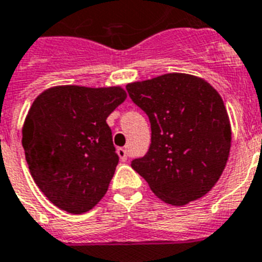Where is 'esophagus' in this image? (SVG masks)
<instances>
[{
  "label": "esophagus",
  "mask_w": 262,
  "mask_h": 262,
  "mask_svg": "<svg viewBox=\"0 0 262 262\" xmlns=\"http://www.w3.org/2000/svg\"><path fill=\"white\" fill-rule=\"evenodd\" d=\"M118 155H119V158H120V161H122V162L127 161V150H126V148H123V147L118 148Z\"/></svg>",
  "instance_id": "esophagus-1"
}]
</instances>
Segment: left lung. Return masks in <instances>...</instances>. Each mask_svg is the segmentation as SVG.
Returning a JSON list of instances; mask_svg holds the SVG:
<instances>
[{
    "mask_svg": "<svg viewBox=\"0 0 262 262\" xmlns=\"http://www.w3.org/2000/svg\"><path fill=\"white\" fill-rule=\"evenodd\" d=\"M127 91L151 123L150 150L133 161L134 170L172 206L206 195L222 175L232 146L221 95L202 77L178 72L128 83Z\"/></svg>",
    "mask_w": 262,
    "mask_h": 262,
    "instance_id": "1",
    "label": "left lung"
}]
</instances>
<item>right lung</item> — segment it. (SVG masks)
I'll return each mask as SVG.
<instances>
[{
  "label": "right lung",
  "instance_id": "obj_1",
  "mask_svg": "<svg viewBox=\"0 0 262 262\" xmlns=\"http://www.w3.org/2000/svg\"><path fill=\"white\" fill-rule=\"evenodd\" d=\"M120 85H56L30 105L23 147L32 178L55 206L71 214L105 195L119 157L107 118L126 100Z\"/></svg>",
  "mask_w": 262,
  "mask_h": 262
}]
</instances>
